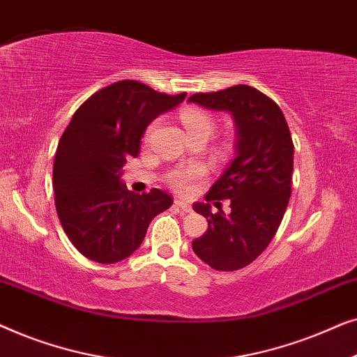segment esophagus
Instances as JSON below:
<instances>
[{
    "label": "esophagus",
    "mask_w": 357,
    "mask_h": 357,
    "mask_svg": "<svg viewBox=\"0 0 357 357\" xmlns=\"http://www.w3.org/2000/svg\"><path fill=\"white\" fill-rule=\"evenodd\" d=\"M175 206L180 208V209H182V211H185V213H190V211H192V206H190L188 203L182 202V199H175Z\"/></svg>",
    "instance_id": "obj_1"
}]
</instances>
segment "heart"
<instances>
[{
    "instance_id": "b5f03b06",
    "label": "heart",
    "mask_w": 357,
    "mask_h": 357,
    "mask_svg": "<svg viewBox=\"0 0 357 357\" xmlns=\"http://www.w3.org/2000/svg\"><path fill=\"white\" fill-rule=\"evenodd\" d=\"M182 123L187 128L188 135L206 133L211 135L214 130V121L211 116L198 109H185L180 114ZM204 177V169L199 165H190V167L175 169L167 175V183L180 195H188L192 192L195 183Z\"/></svg>"
}]
</instances>
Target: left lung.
Masks as SVG:
<instances>
[{
  "label": "left lung",
  "mask_w": 357,
  "mask_h": 357,
  "mask_svg": "<svg viewBox=\"0 0 357 357\" xmlns=\"http://www.w3.org/2000/svg\"><path fill=\"white\" fill-rule=\"evenodd\" d=\"M209 110L231 112L237 126L236 159L193 209L208 219V231L193 252L218 271H236L270 245L289 203L294 144L282 112L255 87L237 84L188 99ZM231 202V213H211V203Z\"/></svg>",
  "instance_id": "obj_1"
}]
</instances>
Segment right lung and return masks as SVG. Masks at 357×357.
Returning <instances> with one entry per match:
<instances>
[{
	"label": "right lung",
	"mask_w": 357,
	"mask_h": 357,
	"mask_svg": "<svg viewBox=\"0 0 357 357\" xmlns=\"http://www.w3.org/2000/svg\"><path fill=\"white\" fill-rule=\"evenodd\" d=\"M138 81H116L75 112L58 143L53 190L58 218L73 245L92 261L110 265L141 245L149 222L172 206L164 190L135 195L120 183L130 155L139 154L146 126L183 102Z\"/></svg>",
	"instance_id": "right-lung-1"
}]
</instances>
